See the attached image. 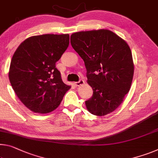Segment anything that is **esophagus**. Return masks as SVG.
Returning a JSON list of instances; mask_svg holds the SVG:
<instances>
[{"label":"esophagus","mask_w":158,"mask_h":158,"mask_svg":"<svg viewBox=\"0 0 158 158\" xmlns=\"http://www.w3.org/2000/svg\"><path fill=\"white\" fill-rule=\"evenodd\" d=\"M84 84H85V81H84V80L81 79V80H79V81L75 82L74 85H75V86H81V85H84Z\"/></svg>","instance_id":"esophagus-1"}]
</instances>
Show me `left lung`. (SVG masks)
<instances>
[{"mask_svg":"<svg viewBox=\"0 0 158 158\" xmlns=\"http://www.w3.org/2000/svg\"><path fill=\"white\" fill-rule=\"evenodd\" d=\"M71 45L84 61L87 83L94 94L85 102L96 116L114 111L124 101L133 80L131 51L123 39L108 29L75 32Z\"/></svg>","mask_w":158,"mask_h":158,"instance_id":"1","label":"left lung"}]
</instances>
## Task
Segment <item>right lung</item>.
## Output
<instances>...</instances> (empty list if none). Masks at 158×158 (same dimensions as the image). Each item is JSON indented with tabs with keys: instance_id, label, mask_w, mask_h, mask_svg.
<instances>
[{
	"instance_id": "add662e5",
	"label": "right lung",
	"mask_w": 158,
	"mask_h": 158,
	"mask_svg": "<svg viewBox=\"0 0 158 158\" xmlns=\"http://www.w3.org/2000/svg\"><path fill=\"white\" fill-rule=\"evenodd\" d=\"M69 44V35L29 37L12 57L8 77L17 96L30 110L46 114L60 106L70 89L56 67Z\"/></svg>"
}]
</instances>
